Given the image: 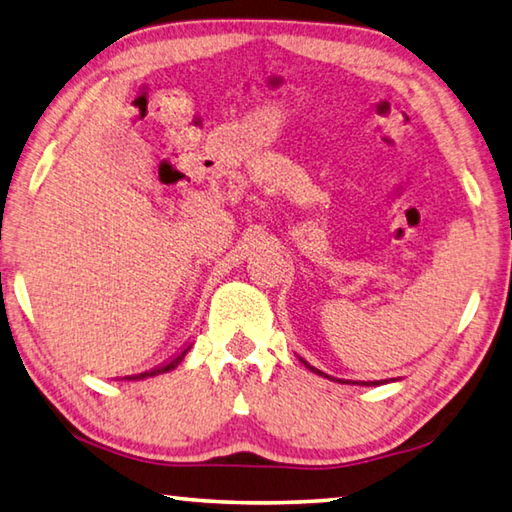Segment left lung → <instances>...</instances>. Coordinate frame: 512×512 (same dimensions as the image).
<instances>
[{"instance_id": "8db88e82", "label": "left lung", "mask_w": 512, "mask_h": 512, "mask_svg": "<svg viewBox=\"0 0 512 512\" xmlns=\"http://www.w3.org/2000/svg\"><path fill=\"white\" fill-rule=\"evenodd\" d=\"M303 364H306V366H308V369H310V371H317V369H312V366H310V364H308V362H303ZM317 373H319V375H324V373H321V371H317ZM375 384H378V382H375Z\"/></svg>"}]
</instances>
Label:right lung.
Masks as SVG:
<instances>
[{
    "instance_id": "1",
    "label": "right lung",
    "mask_w": 512,
    "mask_h": 512,
    "mask_svg": "<svg viewBox=\"0 0 512 512\" xmlns=\"http://www.w3.org/2000/svg\"><path fill=\"white\" fill-rule=\"evenodd\" d=\"M188 348H191V346H188ZM188 348H184V351H182V353H179L177 357H173V360H170L168 364H164V366H159V369H155V371H150V373H139V375H134V378H132V380H139V378H148V375H159V373L173 371V369H175V366H177L179 362H182V360H184V355L188 353Z\"/></svg>"
}]
</instances>
